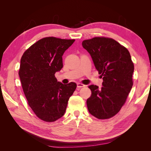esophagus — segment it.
<instances>
[{
    "instance_id": "34e87169",
    "label": "esophagus",
    "mask_w": 151,
    "mask_h": 151,
    "mask_svg": "<svg viewBox=\"0 0 151 151\" xmlns=\"http://www.w3.org/2000/svg\"><path fill=\"white\" fill-rule=\"evenodd\" d=\"M77 87L78 88H84V87H85V85L82 84V83H77Z\"/></svg>"
}]
</instances>
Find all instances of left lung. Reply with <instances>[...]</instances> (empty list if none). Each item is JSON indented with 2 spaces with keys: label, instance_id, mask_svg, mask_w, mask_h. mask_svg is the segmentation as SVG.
Here are the masks:
<instances>
[{
  "label": "left lung",
  "instance_id": "left-lung-1",
  "mask_svg": "<svg viewBox=\"0 0 151 151\" xmlns=\"http://www.w3.org/2000/svg\"><path fill=\"white\" fill-rule=\"evenodd\" d=\"M99 74L103 87L90 85L91 96L87 99L89 112L98 119H108L120 111L133 86L134 65L125 47L113 38L94 37L84 40Z\"/></svg>",
  "mask_w": 151,
  "mask_h": 151
}]
</instances>
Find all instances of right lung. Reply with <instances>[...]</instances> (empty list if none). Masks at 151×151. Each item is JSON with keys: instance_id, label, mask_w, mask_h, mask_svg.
<instances>
[{"instance_id": "1", "label": "right lung", "mask_w": 151, "mask_h": 151, "mask_svg": "<svg viewBox=\"0 0 151 151\" xmlns=\"http://www.w3.org/2000/svg\"><path fill=\"white\" fill-rule=\"evenodd\" d=\"M75 40L52 36L38 40L27 49L21 58L19 76L30 108L36 116L53 122L63 116L75 83L63 84L55 74L63 67L62 55Z\"/></svg>"}]
</instances>
